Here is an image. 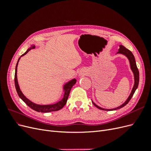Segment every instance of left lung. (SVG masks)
Segmentation results:
<instances>
[{
    "instance_id": "obj_1",
    "label": "left lung",
    "mask_w": 151,
    "mask_h": 151,
    "mask_svg": "<svg viewBox=\"0 0 151 151\" xmlns=\"http://www.w3.org/2000/svg\"><path fill=\"white\" fill-rule=\"evenodd\" d=\"M118 53H122V54H123L125 55L129 58V60L130 61V67H131V69L132 70V71H133L134 72V79H135V83H134V88L133 89H132V92L129 96V97L128 98V99H127V101L123 103V104H122L121 106H120L119 107H118L115 109H120L123 106H125V105L129 103L130 101V100L131 99L132 97L133 96V95L135 93V90L137 89V87L139 86V70H138V68L137 67V65H136V62H135V57L134 56L133 53H132L130 50L129 49L126 48L125 47H123V45H120V48L119 50H118V52H117ZM93 104L94 105V106L98 108V109H102V110H105V111H109V110H113V109H104V108H102L101 107L98 106V105L96 104L95 103H93V101H92Z\"/></svg>"
}]
</instances>
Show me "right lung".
Instances as JSON below:
<instances>
[{
  "mask_svg": "<svg viewBox=\"0 0 151 151\" xmlns=\"http://www.w3.org/2000/svg\"><path fill=\"white\" fill-rule=\"evenodd\" d=\"M32 48H34L35 47L33 46L32 47ZM31 49V48H29L24 54H22L21 56L24 55L28 53ZM19 59H20V58H19V60H18V61L17 62V64H16V71H15V75H14V83H15L16 89L17 91L18 96H19L21 98V99L22 100V101H23L31 109H34V110L38 111V112H42V113H47V112L58 111V110H59V109H62L63 106H64L67 103L68 96H69V93H70V91L71 90V88L76 83V79H72V81L68 82L67 84H66L64 86L65 93H64V96H63V97L61 101H60L59 102L54 104H50V105H39V104H35L33 102L30 101L28 99H27L23 95V94L22 93V92L19 89V84H18L17 79V64H18V62H19Z\"/></svg>",
  "mask_w": 151,
  "mask_h": 151,
  "instance_id": "1",
  "label": "right lung"
}]
</instances>
